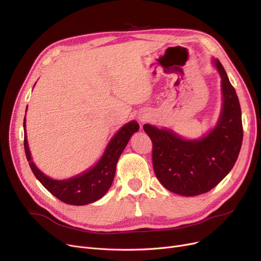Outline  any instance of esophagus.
I'll list each match as a JSON object with an SVG mask.
<instances>
[{
    "mask_svg": "<svg viewBox=\"0 0 261 261\" xmlns=\"http://www.w3.org/2000/svg\"><path fill=\"white\" fill-rule=\"evenodd\" d=\"M138 119H139V121H140L141 123H144V122L148 121L149 116H147V114H142V116H140Z\"/></svg>",
    "mask_w": 261,
    "mask_h": 261,
    "instance_id": "esophagus-1",
    "label": "esophagus"
}]
</instances>
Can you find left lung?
Here are the masks:
<instances>
[{
	"mask_svg": "<svg viewBox=\"0 0 261 261\" xmlns=\"http://www.w3.org/2000/svg\"><path fill=\"white\" fill-rule=\"evenodd\" d=\"M222 77L223 109L218 123L199 140H185L169 129L143 125L153 143L152 163L156 178L167 190L182 196L211 191L229 173L241 150V107L234 88L218 60Z\"/></svg>",
	"mask_w": 261,
	"mask_h": 261,
	"instance_id": "left-lung-1",
	"label": "left lung"
}]
</instances>
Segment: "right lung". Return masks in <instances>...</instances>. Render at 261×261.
Masks as SVG:
<instances>
[{"label":"right lung","mask_w":261,"mask_h":261,"mask_svg":"<svg viewBox=\"0 0 261 261\" xmlns=\"http://www.w3.org/2000/svg\"><path fill=\"white\" fill-rule=\"evenodd\" d=\"M24 128V151L29 165L37 180L45 189L56 196L58 199L72 205H83L94 202L105 195L112 184L116 174L117 163L123 150L134 133L138 132L139 124L132 121L114 135L99 162L87 172L74 178L58 181L48 178L34 165L31 159V153L27 141L25 118L23 120Z\"/></svg>","instance_id":"right-lung-1"}]
</instances>
